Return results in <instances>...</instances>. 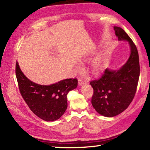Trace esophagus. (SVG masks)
<instances>
[{
    "instance_id": "esophagus-1",
    "label": "esophagus",
    "mask_w": 150,
    "mask_h": 150,
    "mask_svg": "<svg viewBox=\"0 0 150 150\" xmlns=\"http://www.w3.org/2000/svg\"><path fill=\"white\" fill-rule=\"evenodd\" d=\"M87 82L85 80H84L83 79H81L79 78V80H78V84L79 86H84L85 84H86Z\"/></svg>"
}]
</instances>
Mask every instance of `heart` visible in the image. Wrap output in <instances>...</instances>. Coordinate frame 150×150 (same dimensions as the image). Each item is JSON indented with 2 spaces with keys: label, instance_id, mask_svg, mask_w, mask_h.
<instances>
[{
  "label": "heart",
  "instance_id": "obj_1",
  "mask_svg": "<svg viewBox=\"0 0 150 150\" xmlns=\"http://www.w3.org/2000/svg\"><path fill=\"white\" fill-rule=\"evenodd\" d=\"M79 68H81V66H78ZM104 69V65L100 60H96L92 63V70L95 74L100 73Z\"/></svg>",
  "mask_w": 150,
  "mask_h": 150
}]
</instances>
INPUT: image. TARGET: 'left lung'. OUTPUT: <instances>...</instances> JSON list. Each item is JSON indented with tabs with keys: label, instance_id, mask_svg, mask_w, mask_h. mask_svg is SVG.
I'll use <instances>...</instances> for the list:
<instances>
[{
	"label": "left lung",
	"instance_id": "left-lung-1",
	"mask_svg": "<svg viewBox=\"0 0 150 150\" xmlns=\"http://www.w3.org/2000/svg\"><path fill=\"white\" fill-rule=\"evenodd\" d=\"M113 28L118 40L128 42L129 58L119 69L106 68L98 80L90 82L94 90L92 106L98 113L107 117L116 116L129 106L136 93L140 75L139 53L135 44L122 28Z\"/></svg>",
	"mask_w": 150,
	"mask_h": 150
}]
</instances>
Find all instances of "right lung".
I'll list each match as a JSON object with an SVG mask.
<instances>
[{
    "mask_svg": "<svg viewBox=\"0 0 150 150\" xmlns=\"http://www.w3.org/2000/svg\"><path fill=\"white\" fill-rule=\"evenodd\" d=\"M15 73L22 97L37 117L47 122L61 117L68 107L67 95L77 87V79H66L55 84L40 85L26 77L18 62Z\"/></svg>",
    "mask_w": 150,
    "mask_h": 150,
    "instance_id": "add662e5",
    "label": "right lung"
}]
</instances>
